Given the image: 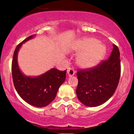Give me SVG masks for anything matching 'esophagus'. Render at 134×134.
<instances>
[{
  "label": "esophagus",
  "mask_w": 134,
  "mask_h": 134,
  "mask_svg": "<svg viewBox=\"0 0 134 134\" xmlns=\"http://www.w3.org/2000/svg\"><path fill=\"white\" fill-rule=\"evenodd\" d=\"M67 73H68L69 76H72L75 74L74 69L71 68V67H69L67 69Z\"/></svg>",
  "instance_id": "obj_1"
}]
</instances>
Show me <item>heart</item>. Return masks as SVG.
I'll use <instances>...</instances> for the list:
<instances>
[{
    "instance_id": "1",
    "label": "heart",
    "mask_w": 134,
    "mask_h": 134,
    "mask_svg": "<svg viewBox=\"0 0 134 134\" xmlns=\"http://www.w3.org/2000/svg\"><path fill=\"white\" fill-rule=\"evenodd\" d=\"M77 51H82L77 57V63L83 68H91L98 64L105 54L106 48L97 40L86 38L78 42Z\"/></svg>"
}]
</instances>
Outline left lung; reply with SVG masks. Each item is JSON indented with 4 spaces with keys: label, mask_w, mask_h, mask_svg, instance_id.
Wrapping results in <instances>:
<instances>
[{
    "label": "left lung",
    "mask_w": 134,
    "mask_h": 134,
    "mask_svg": "<svg viewBox=\"0 0 134 134\" xmlns=\"http://www.w3.org/2000/svg\"><path fill=\"white\" fill-rule=\"evenodd\" d=\"M110 57L95 67L79 69L77 72L78 85L76 94L86 107H94L107 101L114 94L121 74L120 52L113 44Z\"/></svg>",
    "instance_id": "8db88e82"
}]
</instances>
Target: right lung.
I'll list each match as a JSON object with an SVG mask.
<instances>
[{
	"instance_id": "right-lung-1",
	"label": "right lung",
	"mask_w": 134,
	"mask_h": 134,
	"mask_svg": "<svg viewBox=\"0 0 134 134\" xmlns=\"http://www.w3.org/2000/svg\"><path fill=\"white\" fill-rule=\"evenodd\" d=\"M34 36L26 38L16 47L12 62V75L15 89L23 100L35 107H44L55 98L60 86L65 81L67 70L61 71L53 68L36 77L23 74L18 66V52L23 43Z\"/></svg>"
}]
</instances>
